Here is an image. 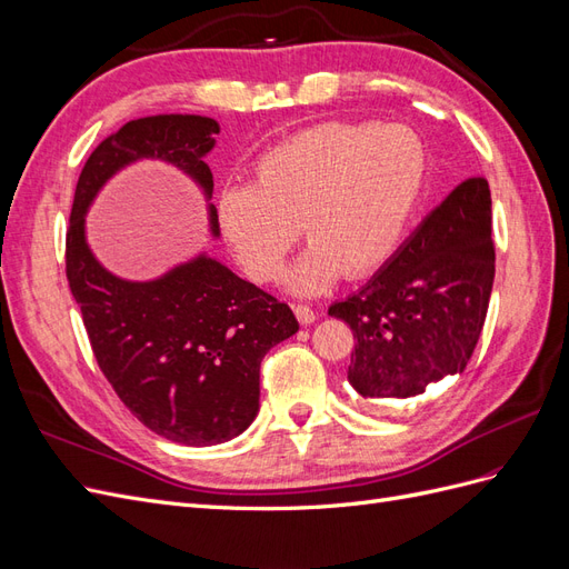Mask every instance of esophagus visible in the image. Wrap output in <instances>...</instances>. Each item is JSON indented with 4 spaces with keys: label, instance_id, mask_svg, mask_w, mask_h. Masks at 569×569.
<instances>
[{
    "label": "esophagus",
    "instance_id": "esophagus-1",
    "mask_svg": "<svg viewBox=\"0 0 569 569\" xmlns=\"http://www.w3.org/2000/svg\"><path fill=\"white\" fill-rule=\"evenodd\" d=\"M295 313H297L301 325H311V322L318 320V311H316V308L308 306V303H297L295 306Z\"/></svg>",
    "mask_w": 569,
    "mask_h": 569
}]
</instances>
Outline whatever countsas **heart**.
I'll return each instance as SVG.
<instances>
[{
  "instance_id": "b5f03b06",
  "label": "heart",
  "mask_w": 569,
  "mask_h": 569,
  "mask_svg": "<svg viewBox=\"0 0 569 569\" xmlns=\"http://www.w3.org/2000/svg\"><path fill=\"white\" fill-rule=\"evenodd\" d=\"M425 170V149L408 128L327 120L263 151L247 184L222 187L218 226L258 284L282 278L301 226L311 247L289 284L316 295L343 272L363 278L389 261L420 199Z\"/></svg>"
}]
</instances>
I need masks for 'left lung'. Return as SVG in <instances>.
<instances>
[{
  "label": "left lung",
  "instance_id": "1",
  "mask_svg": "<svg viewBox=\"0 0 569 569\" xmlns=\"http://www.w3.org/2000/svg\"><path fill=\"white\" fill-rule=\"evenodd\" d=\"M496 247L485 178L460 182L391 261L330 316L349 322V382L363 399H408L468 366L485 327Z\"/></svg>",
  "mask_w": 569,
  "mask_h": 569
}]
</instances>
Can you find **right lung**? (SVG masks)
<instances>
[{
	"label": "right lung",
	"instance_id": "obj_1",
	"mask_svg": "<svg viewBox=\"0 0 569 569\" xmlns=\"http://www.w3.org/2000/svg\"><path fill=\"white\" fill-rule=\"evenodd\" d=\"M218 130L203 116L130 120L90 153L66 230V278L101 372L137 420L187 446L244 432L258 412L261 360L299 322L287 303L206 256L153 282L116 278L84 242V211L118 168L144 157L176 163L211 194L203 157ZM211 226L218 234L213 206Z\"/></svg>",
	"mask_w": 569,
	"mask_h": 569
}]
</instances>
